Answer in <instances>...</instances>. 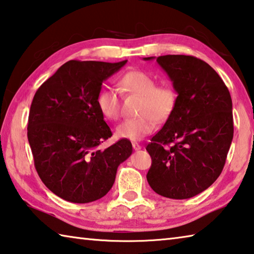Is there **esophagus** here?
Segmentation results:
<instances>
[{"label":"esophagus","mask_w":254,"mask_h":254,"mask_svg":"<svg viewBox=\"0 0 254 254\" xmlns=\"http://www.w3.org/2000/svg\"><path fill=\"white\" fill-rule=\"evenodd\" d=\"M132 147H133V149H134V150H140L141 149V145L139 143H136V142H133L132 143Z\"/></svg>","instance_id":"esophagus-1"}]
</instances>
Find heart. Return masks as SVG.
I'll return each mask as SVG.
<instances>
[{"label":"heart","instance_id":"b5f03b06","mask_svg":"<svg viewBox=\"0 0 254 254\" xmlns=\"http://www.w3.org/2000/svg\"><path fill=\"white\" fill-rule=\"evenodd\" d=\"M122 91L141 96L137 118L120 123L115 134L120 139L139 141L151 133L154 121L163 122L173 113L177 104V92L170 85H157L153 76L143 70H130L119 80ZM98 111L106 120L114 121L120 117V98L113 89L104 88L96 96Z\"/></svg>","mask_w":254,"mask_h":254}]
</instances>
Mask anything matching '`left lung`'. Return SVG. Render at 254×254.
<instances>
[{
    "label": "left lung",
    "mask_w": 254,
    "mask_h": 254,
    "mask_svg": "<svg viewBox=\"0 0 254 254\" xmlns=\"http://www.w3.org/2000/svg\"><path fill=\"white\" fill-rule=\"evenodd\" d=\"M157 62L178 96L174 112L145 148L152 160L147 180L167 198H190L207 189L224 168L234 132L232 98L204 60L166 55Z\"/></svg>",
    "instance_id": "1"
}]
</instances>
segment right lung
Here are the masks:
<instances>
[{
  "mask_svg": "<svg viewBox=\"0 0 254 254\" xmlns=\"http://www.w3.org/2000/svg\"><path fill=\"white\" fill-rule=\"evenodd\" d=\"M127 62L69 60L34 94L28 122L34 167L60 198L78 204L102 198L113 186L120 163L131 156L128 140L98 148L112 131L96 96L103 81Z\"/></svg>",
  "mask_w": 254,
  "mask_h": 254,
  "instance_id": "add662e5",
  "label": "right lung"
}]
</instances>
